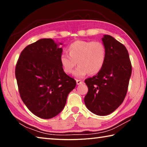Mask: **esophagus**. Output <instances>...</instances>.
<instances>
[{
	"label": "esophagus",
	"mask_w": 147,
	"mask_h": 147,
	"mask_svg": "<svg viewBox=\"0 0 147 147\" xmlns=\"http://www.w3.org/2000/svg\"><path fill=\"white\" fill-rule=\"evenodd\" d=\"M76 84H78V85H80V84H82V82H83L82 81V80H76Z\"/></svg>",
	"instance_id": "esophagus-1"
}]
</instances>
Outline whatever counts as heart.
Listing matches in <instances>:
<instances>
[{"label":"heart","instance_id":"1","mask_svg":"<svg viewBox=\"0 0 147 147\" xmlns=\"http://www.w3.org/2000/svg\"><path fill=\"white\" fill-rule=\"evenodd\" d=\"M67 52L69 54H62L59 58L62 69L65 73L71 74L78 63L74 75L79 78L88 73H98L106 61V47L100 41H76L67 47Z\"/></svg>","mask_w":147,"mask_h":147}]
</instances>
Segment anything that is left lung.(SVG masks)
Wrapping results in <instances>:
<instances>
[{
  "label": "left lung",
  "mask_w": 147,
  "mask_h": 147,
  "mask_svg": "<svg viewBox=\"0 0 147 147\" xmlns=\"http://www.w3.org/2000/svg\"><path fill=\"white\" fill-rule=\"evenodd\" d=\"M102 40L106 50V61L102 70L85 80L88 92L84 102L89 111L104 116L113 112L124 100L131 74L127 49L109 35Z\"/></svg>",
  "instance_id": "1"
}]
</instances>
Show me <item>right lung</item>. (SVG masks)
Returning a JSON list of instances; mask_svg holds the SVG:
<instances>
[{"mask_svg": "<svg viewBox=\"0 0 147 147\" xmlns=\"http://www.w3.org/2000/svg\"><path fill=\"white\" fill-rule=\"evenodd\" d=\"M62 51L52 39H41L26 47L17 62L20 96L29 110L41 119H51L60 113L76 85L62 69Z\"/></svg>", "mask_w": 147, "mask_h": 147, "instance_id": "1", "label": "right lung"}]
</instances>
